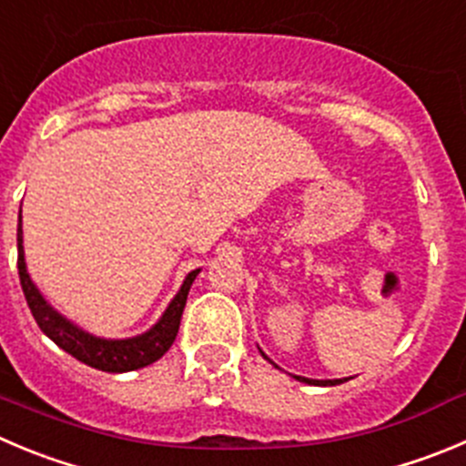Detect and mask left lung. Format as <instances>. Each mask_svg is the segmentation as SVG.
I'll list each match as a JSON object with an SVG mask.
<instances>
[{
  "mask_svg": "<svg viewBox=\"0 0 466 466\" xmlns=\"http://www.w3.org/2000/svg\"><path fill=\"white\" fill-rule=\"evenodd\" d=\"M259 354H262L264 359L268 360V363H273V360L268 359V356L264 354L262 350H259ZM273 365H276V363H273ZM276 368H278V365H276ZM294 380L303 381V384H312V386H336V384H342V381H345V380H308V377H297V375H294Z\"/></svg>",
  "mask_w": 466,
  "mask_h": 466,
  "instance_id": "1",
  "label": "left lung"
}]
</instances>
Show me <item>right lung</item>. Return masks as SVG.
I'll list each match as a JSON object with an SVG mask.
<instances>
[{
    "instance_id": "obj_1",
    "label": "right lung",
    "mask_w": 466,
    "mask_h": 466,
    "mask_svg": "<svg viewBox=\"0 0 466 466\" xmlns=\"http://www.w3.org/2000/svg\"><path fill=\"white\" fill-rule=\"evenodd\" d=\"M17 273H20V285H23L25 299L32 310L34 319L41 326V331L62 347L64 351L73 359L82 360L85 365H91L96 370L103 372H130L147 368L154 360H158L165 351L172 347L174 338L179 333L181 312L186 308L190 285L198 278L199 268L190 271L181 282L179 292L174 294L169 306L160 315V319L151 326L149 331L140 333L133 338H101L94 333L85 331L82 326L64 317L62 312L55 310L46 297L34 285L32 276L27 273V262H25V248H23V218L17 220Z\"/></svg>"
}]
</instances>
